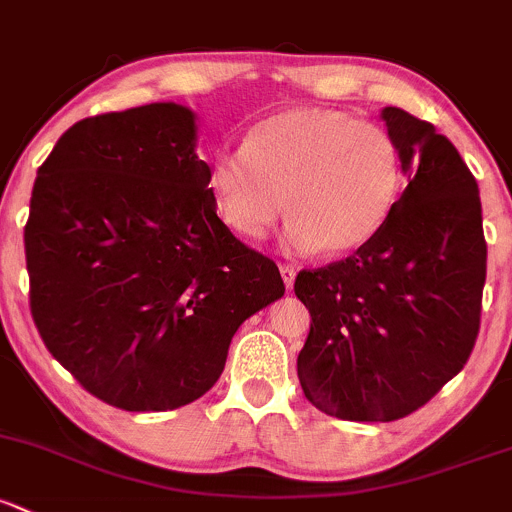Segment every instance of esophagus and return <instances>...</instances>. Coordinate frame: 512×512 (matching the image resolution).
I'll list each match as a JSON object with an SVG mask.
<instances>
[{
    "label": "esophagus",
    "instance_id": "1",
    "mask_svg": "<svg viewBox=\"0 0 512 512\" xmlns=\"http://www.w3.org/2000/svg\"><path fill=\"white\" fill-rule=\"evenodd\" d=\"M279 272H282V279L284 284H287V289L294 284V277H297V267L289 265V262H279Z\"/></svg>",
    "mask_w": 512,
    "mask_h": 512
}]
</instances>
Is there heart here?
I'll return each mask as SVG.
<instances>
[{
    "instance_id": "1",
    "label": "heart",
    "mask_w": 512,
    "mask_h": 512,
    "mask_svg": "<svg viewBox=\"0 0 512 512\" xmlns=\"http://www.w3.org/2000/svg\"><path fill=\"white\" fill-rule=\"evenodd\" d=\"M402 184L405 161L390 129L319 107L257 122L240 149L215 152L208 169L215 211L233 233L265 238L287 203L289 242L328 255L373 238Z\"/></svg>"
}]
</instances>
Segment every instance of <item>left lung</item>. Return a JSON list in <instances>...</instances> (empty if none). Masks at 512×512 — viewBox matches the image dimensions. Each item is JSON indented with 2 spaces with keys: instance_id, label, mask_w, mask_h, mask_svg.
Masks as SVG:
<instances>
[{
  "instance_id": "left-lung-1",
  "label": "left lung",
  "mask_w": 512,
  "mask_h": 512,
  "mask_svg": "<svg viewBox=\"0 0 512 512\" xmlns=\"http://www.w3.org/2000/svg\"><path fill=\"white\" fill-rule=\"evenodd\" d=\"M383 120L410 184L351 257L294 282L311 314L301 390L348 422H395L427 405L464 368L481 328L488 247L476 179L434 125L400 107H385Z\"/></svg>"
}]
</instances>
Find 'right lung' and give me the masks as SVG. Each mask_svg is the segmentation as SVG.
<instances>
[{
	"mask_svg": "<svg viewBox=\"0 0 512 512\" xmlns=\"http://www.w3.org/2000/svg\"><path fill=\"white\" fill-rule=\"evenodd\" d=\"M193 112L152 102L85 117L39 166L24 228L29 306L90 395L164 412L206 395L230 338L282 274L215 213Z\"/></svg>",
	"mask_w": 512,
	"mask_h": 512,
	"instance_id": "add662e5",
	"label": "right lung"
}]
</instances>
